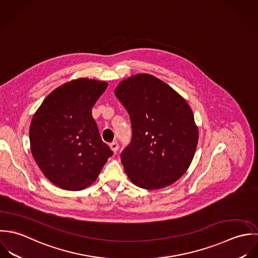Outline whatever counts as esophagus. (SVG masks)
<instances>
[{"label":"esophagus","instance_id":"esophagus-1","mask_svg":"<svg viewBox=\"0 0 258 258\" xmlns=\"http://www.w3.org/2000/svg\"><path fill=\"white\" fill-rule=\"evenodd\" d=\"M109 148L111 149V151H112L114 154H116V152H117V150H118L119 146H118V144H117L116 142H113V143L109 144Z\"/></svg>","mask_w":258,"mask_h":258}]
</instances>
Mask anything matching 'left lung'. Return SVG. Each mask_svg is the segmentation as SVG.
<instances>
[{
    "instance_id": "left-lung-1",
    "label": "left lung",
    "mask_w": 258,
    "mask_h": 258,
    "mask_svg": "<svg viewBox=\"0 0 258 258\" xmlns=\"http://www.w3.org/2000/svg\"><path fill=\"white\" fill-rule=\"evenodd\" d=\"M114 94L132 122V141L120 154L128 178L145 189L175 182L189 167L199 142L188 103L167 84L148 74L121 81Z\"/></svg>"
}]
</instances>
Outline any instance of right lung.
<instances>
[{"instance_id":"obj_1","label":"right lung","mask_w":258,"mask_h":258,"mask_svg":"<svg viewBox=\"0 0 258 258\" xmlns=\"http://www.w3.org/2000/svg\"><path fill=\"white\" fill-rule=\"evenodd\" d=\"M106 88L101 81H71L52 91L33 116L29 132L33 157L44 175L62 189L91 185L113 155L92 115Z\"/></svg>"}]
</instances>
